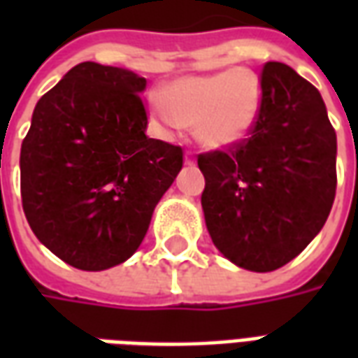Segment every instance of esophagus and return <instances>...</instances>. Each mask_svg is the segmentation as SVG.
<instances>
[{
    "instance_id": "34e87169",
    "label": "esophagus",
    "mask_w": 358,
    "mask_h": 358,
    "mask_svg": "<svg viewBox=\"0 0 358 358\" xmlns=\"http://www.w3.org/2000/svg\"><path fill=\"white\" fill-rule=\"evenodd\" d=\"M184 161H186V164H194L195 163V157L192 151H186V155H184Z\"/></svg>"
}]
</instances>
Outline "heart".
Wrapping results in <instances>:
<instances>
[{
	"instance_id": "obj_1",
	"label": "heart",
	"mask_w": 358,
	"mask_h": 358,
	"mask_svg": "<svg viewBox=\"0 0 358 358\" xmlns=\"http://www.w3.org/2000/svg\"><path fill=\"white\" fill-rule=\"evenodd\" d=\"M263 103L261 78L249 69H232L174 80L151 109L166 136L195 126V136L209 148H230L245 140Z\"/></svg>"
}]
</instances>
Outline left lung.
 Returning a JSON list of instances; mask_svg holds the SVG:
<instances>
[{
    "mask_svg": "<svg viewBox=\"0 0 358 358\" xmlns=\"http://www.w3.org/2000/svg\"><path fill=\"white\" fill-rule=\"evenodd\" d=\"M261 86L251 136L197 157L210 240L251 272L284 266L315 240L338 184V140L320 92L284 63H266Z\"/></svg>",
    "mask_w": 358,
    "mask_h": 358,
    "instance_id": "obj_1",
    "label": "left lung"
}]
</instances>
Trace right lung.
<instances>
[{"label": "right lung", "mask_w": 358, "mask_h": 358, "mask_svg": "<svg viewBox=\"0 0 358 358\" xmlns=\"http://www.w3.org/2000/svg\"><path fill=\"white\" fill-rule=\"evenodd\" d=\"M145 84L86 61L36 103L20 148L22 209L36 238L74 268L130 259L182 169L180 145L145 136Z\"/></svg>", "instance_id": "1"}]
</instances>
